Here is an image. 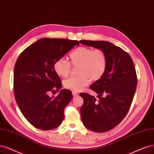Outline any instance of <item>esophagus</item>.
I'll return each mask as SVG.
<instances>
[{
    "label": "esophagus",
    "mask_w": 154,
    "mask_h": 154,
    "mask_svg": "<svg viewBox=\"0 0 154 154\" xmlns=\"http://www.w3.org/2000/svg\"><path fill=\"white\" fill-rule=\"evenodd\" d=\"M72 94H73V96H75H75H77L79 95V94L77 92H75V91H73L72 92Z\"/></svg>",
    "instance_id": "esophagus-1"
}]
</instances>
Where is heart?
Instances as JSON below:
<instances>
[{
  "label": "heart",
  "mask_w": 154,
  "mask_h": 154,
  "mask_svg": "<svg viewBox=\"0 0 154 154\" xmlns=\"http://www.w3.org/2000/svg\"><path fill=\"white\" fill-rule=\"evenodd\" d=\"M69 56L70 62L60 58L54 63L55 72L62 77L69 75L72 70L71 64L73 66H78L79 75L71 77L64 81V86L68 89L81 91L89 84V79L92 81H98L106 72L108 58L103 49L79 46L73 50Z\"/></svg>",
  "instance_id": "obj_1"
}]
</instances>
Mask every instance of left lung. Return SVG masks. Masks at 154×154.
I'll use <instances>...</instances> for the list:
<instances>
[{"mask_svg":"<svg viewBox=\"0 0 154 154\" xmlns=\"http://www.w3.org/2000/svg\"><path fill=\"white\" fill-rule=\"evenodd\" d=\"M80 42L103 49L107 56L105 74L90 86L98 94V101L89 94H80L84 100L81 108L84 126L96 133L106 132L123 120L131 105L137 85L134 63L127 52L109 42L83 40Z\"/></svg>","mask_w":154,"mask_h":154,"instance_id":"1","label":"left lung"}]
</instances>
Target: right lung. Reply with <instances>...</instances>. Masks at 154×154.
Listing matches in <instances>:
<instances>
[{"mask_svg": "<svg viewBox=\"0 0 154 154\" xmlns=\"http://www.w3.org/2000/svg\"><path fill=\"white\" fill-rule=\"evenodd\" d=\"M78 41L44 38L26 48L17 59L14 69V93L22 114L33 126L42 130L58 127L64 118V109L73 96L61 89L56 97L49 93L62 86L54 63ZM56 92V91H55Z\"/></svg>", "mask_w": 154, "mask_h": 154, "instance_id": "obj_1", "label": "right lung"}]
</instances>
